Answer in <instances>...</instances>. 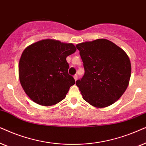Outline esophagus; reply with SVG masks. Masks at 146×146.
<instances>
[{"label":"esophagus","instance_id":"34e87169","mask_svg":"<svg viewBox=\"0 0 146 146\" xmlns=\"http://www.w3.org/2000/svg\"><path fill=\"white\" fill-rule=\"evenodd\" d=\"M73 78H74V79L75 81H77V75H75L74 76H73Z\"/></svg>","mask_w":146,"mask_h":146}]
</instances>
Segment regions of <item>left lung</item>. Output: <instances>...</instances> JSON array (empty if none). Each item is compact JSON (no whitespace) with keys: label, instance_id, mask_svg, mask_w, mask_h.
<instances>
[{"label":"left lung","instance_id":"1","mask_svg":"<svg viewBox=\"0 0 146 146\" xmlns=\"http://www.w3.org/2000/svg\"><path fill=\"white\" fill-rule=\"evenodd\" d=\"M85 74L76 81L83 98L91 106H110L129 85L131 63L123 49L105 38L77 44Z\"/></svg>","mask_w":146,"mask_h":146}]
</instances>
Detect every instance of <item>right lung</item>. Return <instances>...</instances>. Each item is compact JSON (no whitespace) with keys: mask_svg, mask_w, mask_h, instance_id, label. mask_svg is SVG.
Returning <instances> with one entry per match:
<instances>
[{"mask_svg":"<svg viewBox=\"0 0 146 146\" xmlns=\"http://www.w3.org/2000/svg\"><path fill=\"white\" fill-rule=\"evenodd\" d=\"M76 50L72 43L44 39L23 50L19 65V80L34 102L49 106L65 98L70 87L75 83L68 73L66 58Z\"/></svg>","mask_w":146,"mask_h":146,"instance_id":"add662e5","label":"right lung"}]
</instances>
